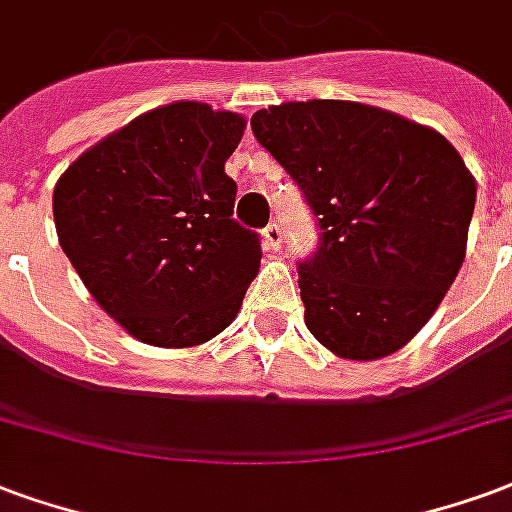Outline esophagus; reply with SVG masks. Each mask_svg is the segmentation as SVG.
Instances as JSON below:
<instances>
[{"label": "esophagus", "instance_id": "esophagus-1", "mask_svg": "<svg viewBox=\"0 0 512 512\" xmlns=\"http://www.w3.org/2000/svg\"><path fill=\"white\" fill-rule=\"evenodd\" d=\"M264 242H267V248H272V251H278L283 245V229L278 226V223H270L267 229H264Z\"/></svg>", "mask_w": 512, "mask_h": 512}]
</instances>
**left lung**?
<instances>
[{
	"mask_svg": "<svg viewBox=\"0 0 512 512\" xmlns=\"http://www.w3.org/2000/svg\"><path fill=\"white\" fill-rule=\"evenodd\" d=\"M251 128L316 215L319 248L297 267L311 335L346 360L398 352L464 264L477 185L461 155L354 100L261 108Z\"/></svg>",
	"mask_w": 512,
	"mask_h": 512,
	"instance_id": "left-lung-1",
	"label": "left lung"
}]
</instances>
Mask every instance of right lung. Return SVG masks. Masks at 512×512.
Here are the masks:
<instances>
[{
  "mask_svg": "<svg viewBox=\"0 0 512 512\" xmlns=\"http://www.w3.org/2000/svg\"><path fill=\"white\" fill-rule=\"evenodd\" d=\"M245 117L179 100L89 147L54 188L59 245L100 308L166 349L223 333L261 261L226 160Z\"/></svg>",
  "mask_w": 512,
  "mask_h": 512,
  "instance_id": "1",
  "label": "right lung"
}]
</instances>
